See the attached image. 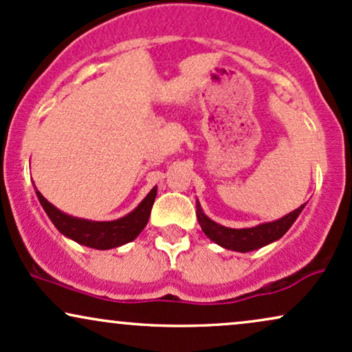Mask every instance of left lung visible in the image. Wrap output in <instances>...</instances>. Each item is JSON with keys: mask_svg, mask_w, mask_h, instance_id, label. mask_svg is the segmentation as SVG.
I'll return each mask as SVG.
<instances>
[{"mask_svg": "<svg viewBox=\"0 0 352 352\" xmlns=\"http://www.w3.org/2000/svg\"><path fill=\"white\" fill-rule=\"evenodd\" d=\"M303 208L305 205H302L297 210H294L292 213L285 214L283 218L277 219V221L262 223L259 226L243 228V230H232V228L221 226V224L210 219L205 213H203L200 201H197V218L203 232H205L211 241H214V243L221 245V248L231 249V251L238 252H249L280 239L282 236L290 230V226L294 224L295 219L298 218V214L302 213Z\"/></svg>", "mask_w": 352, "mask_h": 352, "instance_id": "1", "label": "left lung"}]
</instances>
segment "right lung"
Masks as SVG:
<instances>
[{"label": "right lung", "mask_w": 352, "mask_h": 352, "mask_svg": "<svg viewBox=\"0 0 352 352\" xmlns=\"http://www.w3.org/2000/svg\"><path fill=\"white\" fill-rule=\"evenodd\" d=\"M36 193L50 221L63 236L74 239L75 243L87 245V248L104 251V249H113L131 243L138 238L139 232L146 228L147 221H149L152 205H154L155 195H157V187L151 190L149 195L139 203L138 208L126 217L114 219V221H90V219L70 217L45 200L39 190H36Z\"/></svg>", "instance_id": "1"}]
</instances>
